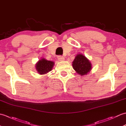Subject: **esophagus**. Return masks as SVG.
<instances>
[{"label": "esophagus", "instance_id": "1", "mask_svg": "<svg viewBox=\"0 0 126 126\" xmlns=\"http://www.w3.org/2000/svg\"><path fill=\"white\" fill-rule=\"evenodd\" d=\"M57 58H58V60L60 61H64V60H65V58H64L63 56H58Z\"/></svg>", "mask_w": 126, "mask_h": 126}]
</instances>
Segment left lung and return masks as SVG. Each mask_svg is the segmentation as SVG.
<instances>
[{"mask_svg":"<svg viewBox=\"0 0 126 126\" xmlns=\"http://www.w3.org/2000/svg\"><path fill=\"white\" fill-rule=\"evenodd\" d=\"M90 62L82 54H78L73 62V67L77 74L81 76L87 75L92 69Z\"/></svg>","mask_w":126,"mask_h":126,"instance_id":"obj_1","label":"left lung"}]
</instances>
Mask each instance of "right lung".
Listing matches in <instances>:
<instances>
[{
	"label": "right lung",
	"instance_id": "right-lung-1",
	"mask_svg": "<svg viewBox=\"0 0 126 126\" xmlns=\"http://www.w3.org/2000/svg\"><path fill=\"white\" fill-rule=\"evenodd\" d=\"M54 63L53 62L47 61L45 58H42L37 63L36 69L39 74L43 75L52 70Z\"/></svg>",
	"mask_w": 126,
	"mask_h": 126
}]
</instances>
